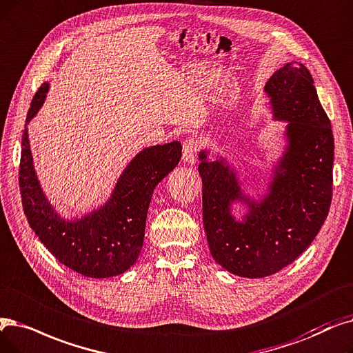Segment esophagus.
<instances>
[{
  "label": "esophagus",
  "mask_w": 353,
  "mask_h": 353,
  "mask_svg": "<svg viewBox=\"0 0 353 353\" xmlns=\"http://www.w3.org/2000/svg\"><path fill=\"white\" fill-rule=\"evenodd\" d=\"M199 151V141L196 139H188L183 143V160L186 163H194Z\"/></svg>",
  "instance_id": "1"
}]
</instances>
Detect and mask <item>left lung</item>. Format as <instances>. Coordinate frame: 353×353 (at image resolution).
<instances>
[{
    "instance_id": "obj_1",
    "label": "left lung",
    "mask_w": 353,
    "mask_h": 353,
    "mask_svg": "<svg viewBox=\"0 0 353 353\" xmlns=\"http://www.w3.org/2000/svg\"><path fill=\"white\" fill-rule=\"evenodd\" d=\"M310 72L285 63L265 85L274 117L288 121V148L275 168L270 193L256 203L245 197L222 161L199 154L203 183V226L214 261L239 277L279 272L307 250L332 203L334 141ZM234 200L250 208L243 223L230 214Z\"/></svg>"
}]
</instances>
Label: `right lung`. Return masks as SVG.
Masks as SVG:
<instances>
[{
	"label": "right lung",
	"mask_w": 353,
	"mask_h": 353,
	"mask_svg": "<svg viewBox=\"0 0 353 353\" xmlns=\"http://www.w3.org/2000/svg\"><path fill=\"white\" fill-rule=\"evenodd\" d=\"M48 89L44 83L36 92L26 124L39 111ZM180 159V141L143 150L127 165L108 202L79 221L66 222L41 192L24 128L19 183L28 225L57 261L78 274L92 279L122 274L134 265L143 248L152 192Z\"/></svg>",
	"instance_id": "1"
}]
</instances>
